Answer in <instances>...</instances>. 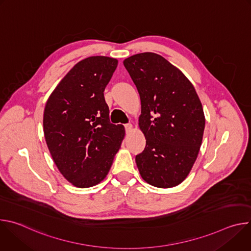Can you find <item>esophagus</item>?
<instances>
[{"label": "esophagus", "instance_id": "obj_1", "mask_svg": "<svg viewBox=\"0 0 251 251\" xmlns=\"http://www.w3.org/2000/svg\"><path fill=\"white\" fill-rule=\"evenodd\" d=\"M125 129H126V132H130L132 129H133V125L132 124H126L125 125Z\"/></svg>", "mask_w": 251, "mask_h": 251}]
</instances>
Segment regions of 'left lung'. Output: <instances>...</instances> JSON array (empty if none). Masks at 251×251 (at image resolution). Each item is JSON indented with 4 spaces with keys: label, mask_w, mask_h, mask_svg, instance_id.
Here are the masks:
<instances>
[{
    "label": "left lung",
    "mask_w": 251,
    "mask_h": 251,
    "mask_svg": "<svg viewBox=\"0 0 251 251\" xmlns=\"http://www.w3.org/2000/svg\"><path fill=\"white\" fill-rule=\"evenodd\" d=\"M141 99L139 128L145 150L136 156L143 180L169 189L190 174L201 145L205 118L188 77L162 55L134 54L123 61Z\"/></svg>",
    "instance_id": "obj_1"
}]
</instances>
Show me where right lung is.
Returning a JSON list of instances; mask_svg holds the SVG:
<instances>
[{
  "label": "right lung",
  "mask_w": 251,
  "mask_h": 251,
  "mask_svg": "<svg viewBox=\"0 0 251 251\" xmlns=\"http://www.w3.org/2000/svg\"><path fill=\"white\" fill-rule=\"evenodd\" d=\"M118 60L89 56L77 62L50 95L44 134L60 174L76 188L98 185L108 174L125 137L123 125L109 122L104 89Z\"/></svg>",
  "instance_id": "1"
}]
</instances>
